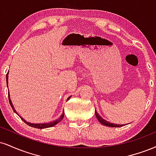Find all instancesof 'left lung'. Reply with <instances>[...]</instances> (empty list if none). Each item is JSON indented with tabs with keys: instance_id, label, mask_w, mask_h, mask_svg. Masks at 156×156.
Masks as SVG:
<instances>
[{
	"instance_id": "left-lung-1",
	"label": "left lung",
	"mask_w": 156,
	"mask_h": 156,
	"mask_svg": "<svg viewBox=\"0 0 156 156\" xmlns=\"http://www.w3.org/2000/svg\"><path fill=\"white\" fill-rule=\"evenodd\" d=\"M95 115H96L97 119L98 121L100 122L101 123H102V125L104 126H110V127H121V126H126V124H115V123H110V122L106 121V120H105L104 119H102V117H101L100 115H99L98 113H97V110H95Z\"/></svg>"
}]
</instances>
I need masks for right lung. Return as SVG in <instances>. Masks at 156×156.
Wrapping results in <instances>:
<instances>
[{
  "instance_id": "add662e5",
  "label": "right lung",
  "mask_w": 156,
  "mask_h": 156,
  "mask_svg": "<svg viewBox=\"0 0 156 156\" xmlns=\"http://www.w3.org/2000/svg\"><path fill=\"white\" fill-rule=\"evenodd\" d=\"M8 76H9V73H7V75H6V84H7V87H8V83H9V82H8V78H9ZM70 97H69L68 98H67V101L68 100V99H70ZM9 103H10L11 106H12V109H13V110H14L15 113H16V114H17V115H18L17 112H16V110H15V109H14V105H13L12 100H11V99H10V94H9ZM18 115L20 116V118H21V119L24 122V123H26V124L29 125L30 126L34 127V128H36V129H46V128H49V127L54 126H55L56 124H57L58 123H59V122L61 121L63 119L64 115H65V112H64V110H63L62 114V115H60V117L59 118V119H57V120H55V121L48 122V123H30V122L26 121L25 120H24V119H23V118H22L21 116H20V115Z\"/></svg>"
}]
</instances>
